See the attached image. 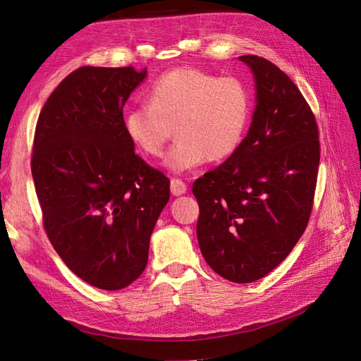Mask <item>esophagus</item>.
I'll return each instance as SVG.
<instances>
[{"label":"esophagus","instance_id":"obj_1","mask_svg":"<svg viewBox=\"0 0 361 361\" xmlns=\"http://www.w3.org/2000/svg\"><path fill=\"white\" fill-rule=\"evenodd\" d=\"M170 190L173 195H182L186 192V183L182 182L180 179H171Z\"/></svg>","mask_w":361,"mask_h":361}]
</instances>
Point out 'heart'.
<instances>
[{
    "mask_svg": "<svg viewBox=\"0 0 361 361\" xmlns=\"http://www.w3.org/2000/svg\"><path fill=\"white\" fill-rule=\"evenodd\" d=\"M250 111V92L239 79L180 67L155 80L149 103L131 107L123 127L149 157L163 155L175 127L178 142L164 163L171 171L183 173L207 158L230 157L242 143Z\"/></svg>",
    "mask_w": 361,
    "mask_h": 361,
    "instance_id": "obj_1",
    "label": "heart"
}]
</instances>
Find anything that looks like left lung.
<instances>
[{"label": "left lung", "instance_id": "left-lung-1", "mask_svg": "<svg viewBox=\"0 0 361 361\" xmlns=\"http://www.w3.org/2000/svg\"><path fill=\"white\" fill-rule=\"evenodd\" d=\"M257 106L246 137L227 161L192 185L197 239L224 279L254 282L288 257L306 230L319 166L315 115L273 62L243 55Z\"/></svg>", "mask_w": 361, "mask_h": 361}]
</instances>
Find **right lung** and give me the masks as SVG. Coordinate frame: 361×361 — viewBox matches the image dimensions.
<instances>
[{
	"instance_id": "right-lung-1",
	"label": "right lung",
	"mask_w": 361,
	"mask_h": 361,
	"mask_svg": "<svg viewBox=\"0 0 361 361\" xmlns=\"http://www.w3.org/2000/svg\"><path fill=\"white\" fill-rule=\"evenodd\" d=\"M146 68L80 67L37 121L31 173L49 240L67 267L102 290H121L146 264L170 198V179L134 152L122 109Z\"/></svg>"
}]
</instances>
